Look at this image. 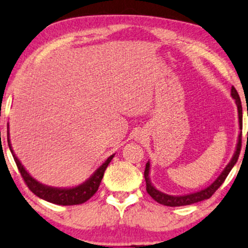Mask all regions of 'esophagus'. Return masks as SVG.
Instances as JSON below:
<instances>
[{
	"label": "esophagus",
	"mask_w": 248,
	"mask_h": 248,
	"mask_svg": "<svg viewBox=\"0 0 248 248\" xmlns=\"http://www.w3.org/2000/svg\"><path fill=\"white\" fill-rule=\"evenodd\" d=\"M137 139H139V140L143 139V136H142V135H140V134H139V136H137Z\"/></svg>",
	"instance_id": "obj_1"
}]
</instances>
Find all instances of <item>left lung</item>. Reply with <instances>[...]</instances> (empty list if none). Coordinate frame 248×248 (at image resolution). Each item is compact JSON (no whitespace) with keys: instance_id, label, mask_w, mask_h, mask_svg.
Here are the masks:
<instances>
[{"instance_id":"obj_1","label":"left lung","mask_w":248,"mask_h":248,"mask_svg":"<svg viewBox=\"0 0 248 248\" xmlns=\"http://www.w3.org/2000/svg\"><path fill=\"white\" fill-rule=\"evenodd\" d=\"M231 97L234 99L236 102L237 108H238V121H239V129H243V108H241V102H240V97L238 95L237 90L234 89V87L232 86L231 88ZM247 139H248V134H247ZM240 147H241V131L238 135V142L236 145V151H234L232 158L231 160L229 161V164L225 166V168L222 170V173L218 175V177L213 182L211 186L205 187V189L197 191V192L193 193H189V194H182V196H171V194H167L159 191L156 187L153 186L151 180H150V161L146 162L145 166V171H144V177H145V182H146V191L150 196L152 197L153 199L155 200L156 202L161 203L164 206H170V207H178V206H186V205H191V203H196L199 202H202V200H206L208 198H211L213 196V193L215 192L216 190L218 189L222 186L225 178L230 173V170L232 169V167L236 165V162L238 160V156H239L240 153Z\"/></svg>"}]
</instances>
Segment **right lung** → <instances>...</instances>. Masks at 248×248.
Instances as JSON below:
<instances>
[{
    "mask_svg": "<svg viewBox=\"0 0 248 248\" xmlns=\"http://www.w3.org/2000/svg\"><path fill=\"white\" fill-rule=\"evenodd\" d=\"M8 129H9V124H8ZM8 144L9 149L14 156L16 165H17L18 169H19L21 176H23L25 183L27 184L28 189L39 197V198L46 200V202L56 203V205H62V206H71V205H80V203L86 202L88 199H90L93 194L96 193V191L98 190L99 184H101L102 178L104 176L105 169L108 168L109 162L113 159L114 155H109L106 159L105 162H103L102 166H99L98 168L93 171V174L88 178L87 181H84L83 183L79 184L77 186L72 187H54L46 186V184L40 183L39 181H36L32 175L25 169V167L21 165L19 159L17 158L15 155L14 150H12L10 139H9V130H8Z\"/></svg>",
    "mask_w": 248,
    "mask_h": 248,
    "instance_id": "right-lung-1",
    "label": "right lung"
}]
</instances>
